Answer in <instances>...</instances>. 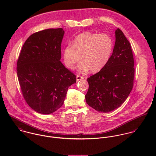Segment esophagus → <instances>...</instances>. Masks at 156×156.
<instances>
[{
	"label": "esophagus",
	"instance_id": "1",
	"mask_svg": "<svg viewBox=\"0 0 156 156\" xmlns=\"http://www.w3.org/2000/svg\"><path fill=\"white\" fill-rule=\"evenodd\" d=\"M76 79H77V81H79V80H81V79H84V77H83V76H81L77 75V76H76Z\"/></svg>",
	"mask_w": 156,
	"mask_h": 156
}]
</instances>
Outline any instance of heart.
<instances>
[{
    "label": "heart",
    "mask_w": 156,
    "mask_h": 156,
    "mask_svg": "<svg viewBox=\"0 0 156 156\" xmlns=\"http://www.w3.org/2000/svg\"><path fill=\"white\" fill-rule=\"evenodd\" d=\"M111 37L106 34L83 32L76 36L72 45L68 44L63 50V59L66 66L73 69L75 64L82 61L78 68L83 71L90 70L97 73L108 62L113 51Z\"/></svg>",
    "instance_id": "1"
}]
</instances>
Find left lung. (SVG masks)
<instances>
[{
	"instance_id": "1",
	"label": "left lung",
	"mask_w": 156,
	"mask_h": 156,
	"mask_svg": "<svg viewBox=\"0 0 156 156\" xmlns=\"http://www.w3.org/2000/svg\"><path fill=\"white\" fill-rule=\"evenodd\" d=\"M113 53L99 72L87 80L89 89L85 95L87 104L100 112L118 108L127 99L133 87L134 68L131 45L119 29L115 31Z\"/></svg>"
}]
</instances>
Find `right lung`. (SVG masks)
I'll return each instance as SVG.
<instances>
[{"label": "right lung", "mask_w": 156, "mask_h": 156, "mask_svg": "<svg viewBox=\"0 0 156 156\" xmlns=\"http://www.w3.org/2000/svg\"><path fill=\"white\" fill-rule=\"evenodd\" d=\"M64 31L48 29L32 34L23 44L17 73L24 99L35 111L50 114L64 104L76 76L61 63Z\"/></svg>", "instance_id": "add662e5"}]
</instances>
